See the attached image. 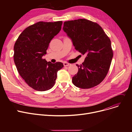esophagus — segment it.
I'll list each match as a JSON object with an SVG mask.
<instances>
[{
	"instance_id": "34e87169",
	"label": "esophagus",
	"mask_w": 132,
	"mask_h": 132,
	"mask_svg": "<svg viewBox=\"0 0 132 132\" xmlns=\"http://www.w3.org/2000/svg\"><path fill=\"white\" fill-rule=\"evenodd\" d=\"M70 65H71V64L67 63V62H64V66H70Z\"/></svg>"
}]
</instances>
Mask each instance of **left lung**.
I'll list each match as a JSON object with an SVG mask.
<instances>
[{
	"mask_svg": "<svg viewBox=\"0 0 132 132\" xmlns=\"http://www.w3.org/2000/svg\"><path fill=\"white\" fill-rule=\"evenodd\" d=\"M63 30L75 49L86 55L82 65H77L73 84L82 89L97 86L106 76L113 58L110 38L98 24L85 19L65 22Z\"/></svg>",
	"mask_w": 132,
	"mask_h": 132,
	"instance_id": "1",
	"label": "left lung"
}]
</instances>
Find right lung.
I'll return each mask as SVG.
<instances>
[{
    "mask_svg": "<svg viewBox=\"0 0 132 132\" xmlns=\"http://www.w3.org/2000/svg\"><path fill=\"white\" fill-rule=\"evenodd\" d=\"M62 24V21L37 22L26 28L14 44V60L17 70L28 86L36 90L52 88L58 71L64 67L62 62L52 64L42 58Z\"/></svg>",
    "mask_w": 132,
    "mask_h": 132,
    "instance_id": "add662e5",
    "label": "right lung"
}]
</instances>
